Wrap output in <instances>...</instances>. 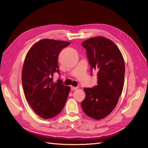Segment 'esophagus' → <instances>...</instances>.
<instances>
[{
	"mask_svg": "<svg viewBox=\"0 0 148 148\" xmlns=\"http://www.w3.org/2000/svg\"><path fill=\"white\" fill-rule=\"evenodd\" d=\"M71 88L72 90H76L78 88L77 87H74V86H71Z\"/></svg>",
	"mask_w": 148,
	"mask_h": 148,
	"instance_id": "1",
	"label": "esophagus"
}]
</instances>
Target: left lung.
<instances>
[{
  "instance_id": "left-lung-1",
  "label": "left lung",
  "mask_w": 148,
  "mask_h": 148,
  "mask_svg": "<svg viewBox=\"0 0 148 148\" xmlns=\"http://www.w3.org/2000/svg\"><path fill=\"white\" fill-rule=\"evenodd\" d=\"M81 45L86 50L91 74L95 71L97 75V85L84 88L86 97L81 108L89 117L101 119L113 111L122 93L123 57L117 46L105 37H92Z\"/></svg>"
}]
</instances>
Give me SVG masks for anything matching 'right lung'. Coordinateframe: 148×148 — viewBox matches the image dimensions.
Masks as SVG:
<instances>
[{
  "label": "right lung",
  "mask_w": 148,
  "mask_h": 148,
  "mask_svg": "<svg viewBox=\"0 0 148 148\" xmlns=\"http://www.w3.org/2000/svg\"><path fill=\"white\" fill-rule=\"evenodd\" d=\"M70 42L45 39L35 43L27 53L22 69L25 96L31 108L44 119L55 117L65 104L71 88L61 79L53 82L59 73L58 58ZM60 74V73H59Z\"/></svg>",
  "instance_id": "right-lung-1"
}]
</instances>
